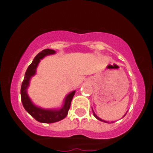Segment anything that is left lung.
I'll use <instances>...</instances> for the list:
<instances>
[{"instance_id":"obj_1","label":"left lung","mask_w":153,"mask_h":153,"mask_svg":"<svg viewBox=\"0 0 153 153\" xmlns=\"http://www.w3.org/2000/svg\"><path fill=\"white\" fill-rule=\"evenodd\" d=\"M92 111H93V110H92ZM93 115H94V116H95L97 119H99V120L102 121V122H105V123H107V122H105V121H104V120H102V119H101L100 118H99V117L97 116V115L95 114V112H94V111H93Z\"/></svg>"}]
</instances>
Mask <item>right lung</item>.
Masks as SVG:
<instances>
[{
	"mask_svg": "<svg viewBox=\"0 0 153 153\" xmlns=\"http://www.w3.org/2000/svg\"><path fill=\"white\" fill-rule=\"evenodd\" d=\"M54 53H55V51L54 50L45 49L42 52L38 53L37 54L36 57L34 58L32 63L28 66L27 71L25 72V78H24L21 88V98L24 108L38 122L42 123H54L65 119L67 116L68 110L70 108V106H71V100H72L73 96L75 93V91H74L67 95L65 100V104L60 110H46L43 109V108H40L34 105L32 102H30L27 94V88L29 85L30 78L36 72V68L39 63L40 60L42 59L45 55L52 54Z\"/></svg>",
	"mask_w": 153,
	"mask_h": 153,
	"instance_id": "1",
	"label": "right lung"
}]
</instances>
